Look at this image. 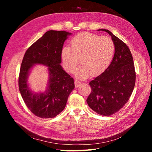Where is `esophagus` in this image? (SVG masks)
Here are the masks:
<instances>
[{
  "instance_id": "34e87169",
  "label": "esophagus",
  "mask_w": 152,
  "mask_h": 152,
  "mask_svg": "<svg viewBox=\"0 0 152 152\" xmlns=\"http://www.w3.org/2000/svg\"><path fill=\"white\" fill-rule=\"evenodd\" d=\"M81 84H82L81 82L79 80H75V86L76 88H77L78 87H79L81 85Z\"/></svg>"
}]
</instances>
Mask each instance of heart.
<instances>
[{"label": "heart", "instance_id": "obj_1", "mask_svg": "<svg viewBox=\"0 0 152 152\" xmlns=\"http://www.w3.org/2000/svg\"><path fill=\"white\" fill-rule=\"evenodd\" d=\"M71 48L63 47L61 51L62 65L65 70L72 73L80 61L81 65L75 72L77 77L81 79L91 74L97 75L103 72L111 63L115 44L107 36L82 32L72 39Z\"/></svg>", "mask_w": 152, "mask_h": 152}]
</instances>
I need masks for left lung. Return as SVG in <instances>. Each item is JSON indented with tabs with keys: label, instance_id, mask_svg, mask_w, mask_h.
Instances as JSON below:
<instances>
[{
	"label": "left lung",
	"instance_id": "8db88e82",
	"mask_svg": "<svg viewBox=\"0 0 152 152\" xmlns=\"http://www.w3.org/2000/svg\"><path fill=\"white\" fill-rule=\"evenodd\" d=\"M115 54L110 65L102 74L89 82L91 93L87 99L89 107L97 113L109 116L121 110L134 89L136 73L131 53L127 45L111 31Z\"/></svg>",
	"mask_w": 152,
	"mask_h": 152
}]
</instances>
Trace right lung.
I'll list each match as a JSON object with an SVG mask.
<instances>
[{"label": "right lung", "instance_id": "add662e5", "mask_svg": "<svg viewBox=\"0 0 152 152\" xmlns=\"http://www.w3.org/2000/svg\"><path fill=\"white\" fill-rule=\"evenodd\" d=\"M72 34L65 31L49 30L27 49L23 59L19 75V89L26 107L36 116L53 118L61 113L71 92L74 80L61 65V51L65 41ZM36 64L48 67V85L43 93L31 91L28 77Z\"/></svg>", "mask_w": 152, "mask_h": 152}]
</instances>
